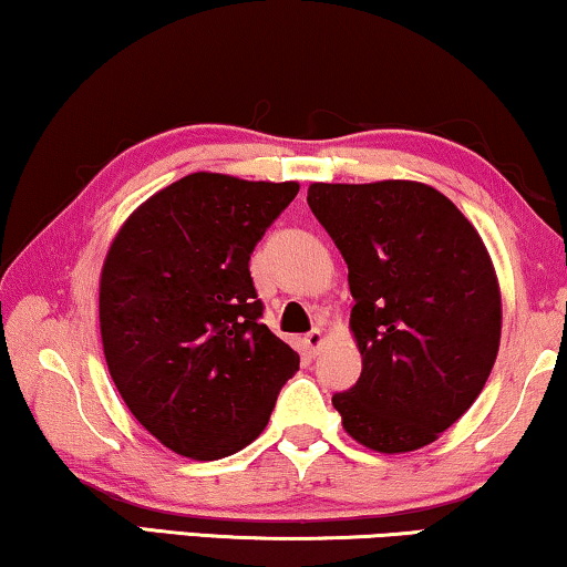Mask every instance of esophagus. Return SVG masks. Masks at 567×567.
Segmentation results:
<instances>
[{
	"instance_id": "34e87169",
	"label": "esophagus",
	"mask_w": 567,
	"mask_h": 567,
	"mask_svg": "<svg viewBox=\"0 0 567 567\" xmlns=\"http://www.w3.org/2000/svg\"><path fill=\"white\" fill-rule=\"evenodd\" d=\"M306 347L310 349V352H318V349L323 347V331L321 329H313V331H308L306 333Z\"/></svg>"
}]
</instances>
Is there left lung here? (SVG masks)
<instances>
[{
  "instance_id": "left-lung-1",
  "label": "left lung",
  "mask_w": 567,
  "mask_h": 567,
  "mask_svg": "<svg viewBox=\"0 0 567 567\" xmlns=\"http://www.w3.org/2000/svg\"><path fill=\"white\" fill-rule=\"evenodd\" d=\"M349 267L362 374L331 398L344 432L382 454L440 440L481 395L501 344V287L473 223L411 179L308 187Z\"/></svg>"
}]
</instances>
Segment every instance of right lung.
<instances>
[{"instance_id": "right-lung-1", "label": "right lung", "mask_w": 567, "mask_h": 567, "mask_svg": "<svg viewBox=\"0 0 567 567\" xmlns=\"http://www.w3.org/2000/svg\"><path fill=\"white\" fill-rule=\"evenodd\" d=\"M298 182L195 172L135 207L100 275L110 378L182 457L220 460L265 432L300 357L261 323L249 259Z\"/></svg>"}]
</instances>
